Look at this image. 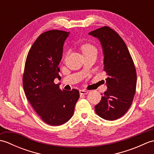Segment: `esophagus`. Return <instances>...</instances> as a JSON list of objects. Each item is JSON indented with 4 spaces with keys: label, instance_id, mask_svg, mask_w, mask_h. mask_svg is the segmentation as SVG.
Masks as SVG:
<instances>
[{
    "label": "esophagus",
    "instance_id": "34e87169",
    "mask_svg": "<svg viewBox=\"0 0 154 154\" xmlns=\"http://www.w3.org/2000/svg\"><path fill=\"white\" fill-rule=\"evenodd\" d=\"M79 93L81 94H87L88 93V91L85 89H81L79 91Z\"/></svg>",
    "mask_w": 154,
    "mask_h": 154
}]
</instances>
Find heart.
<instances>
[{"instance_id": "obj_1", "label": "heart", "mask_w": 154, "mask_h": 154, "mask_svg": "<svg viewBox=\"0 0 154 154\" xmlns=\"http://www.w3.org/2000/svg\"><path fill=\"white\" fill-rule=\"evenodd\" d=\"M81 50L84 55L91 53V52H97V48L95 45L91 43H84L81 45Z\"/></svg>"}]
</instances>
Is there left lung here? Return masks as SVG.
I'll return each instance as SVG.
<instances>
[{"label": "left lung", "instance_id": "1", "mask_svg": "<svg viewBox=\"0 0 154 154\" xmlns=\"http://www.w3.org/2000/svg\"><path fill=\"white\" fill-rule=\"evenodd\" d=\"M100 40L103 49L104 69L107 90L94 106L96 113L107 120L124 116L131 106L136 89L137 75L134 63L125 42L109 26L89 32Z\"/></svg>", "mask_w": 154, "mask_h": 154}]
</instances>
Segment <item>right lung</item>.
Wrapping results in <instances>:
<instances>
[{
	"label": "right lung",
	"instance_id": "obj_1",
	"mask_svg": "<svg viewBox=\"0 0 154 154\" xmlns=\"http://www.w3.org/2000/svg\"><path fill=\"white\" fill-rule=\"evenodd\" d=\"M69 32L51 30L39 35L28 51L22 83L27 99L41 119L60 126L72 117L79 91L61 90L54 83L59 75L63 46Z\"/></svg>",
	"mask_w": 154,
	"mask_h": 154
}]
</instances>
